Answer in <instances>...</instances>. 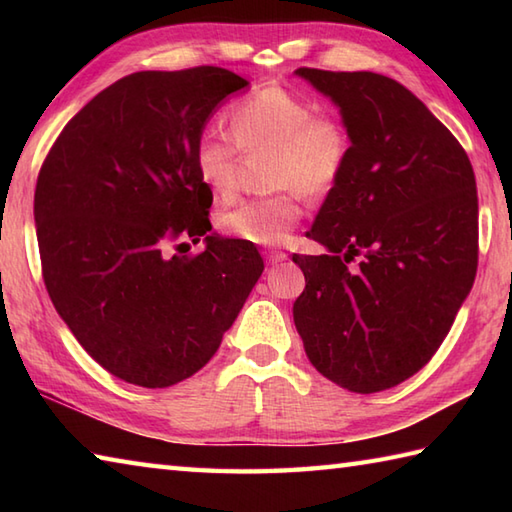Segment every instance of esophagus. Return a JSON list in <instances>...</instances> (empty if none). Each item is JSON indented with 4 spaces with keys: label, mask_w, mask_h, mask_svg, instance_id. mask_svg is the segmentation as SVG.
<instances>
[{
    "label": "esophagus",
    "mask_w": 512,
    "mask_h": 512,
    "mask_svg": "<svg viewBox=\"0 0 512 512\" xmlns=\"http://www.w3.org/2000/svg\"><path fill=\"white\" fill-rule=\"evenodd\" d=\"M264 255H266L268 264H279V262H284V259H288V253H284V250H279V248H270Z\"/></svg>",
    "instance_id": "obj_1"
}]
</instances>
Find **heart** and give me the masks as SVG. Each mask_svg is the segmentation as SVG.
Segmentation results:
<instances>
[{
	"label": "heart",
	"mask_w": 512,
	"mask_h": 512,
	"mask_svg": "<svg viewBox=\"0 0 512 512\" xmlns=\"http://www.w3.org/2000/svg\"><path fill=\"white\" fill-rule=\"evenodd\" d=\"M231 134L206 127L195 140L193 165L217 198L237 189L239 149H268V182L275 193L250 198L217 217L231 237L253 244H279L303 215V193L323 198L343 178L352 138L339 116L314 112L303 96L281 85H266L228 110Z\"/></svg>",
	"instance_id": "b5f03b06"
}]
</instances>
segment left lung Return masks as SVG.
<instances>
[{
    "instance_id": "1",
    "label": "left lung",
    "mask_w": 512,
    "mask_h": 512,
    "mask_svg": "<svg viewBox=\"0 0 512 512\" xmlns=\"http://www.w3.org/2000/svg\"><path fill=\"white\" fill-rule=\"evenodd\" d=\"M341 107L352 138L343 178L306 233L328 255H292V306L310 363L374 394L431 361L477 270L471 160L405 85L376 72L299 68Z\"/></svg>"
}]
</instances>
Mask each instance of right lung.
<instances>
[{
  "mask_svg": "<svg viewBox=\"0 0 512 512\" xmlns=\"http://www.w3.org/2000/svg\"><path fill=\"white\" fill-rule=\"evenodd\" d=\"M246 85L215 65L123 76L43 160V284L83 350L125 383L162 389L202 369L262 275L244 239L209 235L202 253L182 255L184 239L211 231L195 140L217 103Z\"/></svg>",
  "mask_w": 512,
  "mask_h": 512,
  "instance_id": "obj_1",
  "label": "right lung"
}]
</instances>
